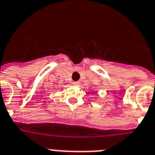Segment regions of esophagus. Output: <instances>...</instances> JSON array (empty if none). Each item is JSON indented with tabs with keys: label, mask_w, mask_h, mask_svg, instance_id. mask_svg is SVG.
Instances as JSON below:
<instances>
[{
	"label": "esophagus",
	"mask_w": 155,
	"mask_h": 155,
	"mask_svg": "<svg viewBox=\"0 0 155 155\" xmlns=\"http://www.w3.org/2000/svg\"><path fill=\"white\" fill-rule=\"evenodd\" d=\"M72 84H73L74 86H79V85H80V82H79V81L73 82V83H72Z\"/></svg>",
	"instance_id": "esophagus-1"
}]
</instances>
